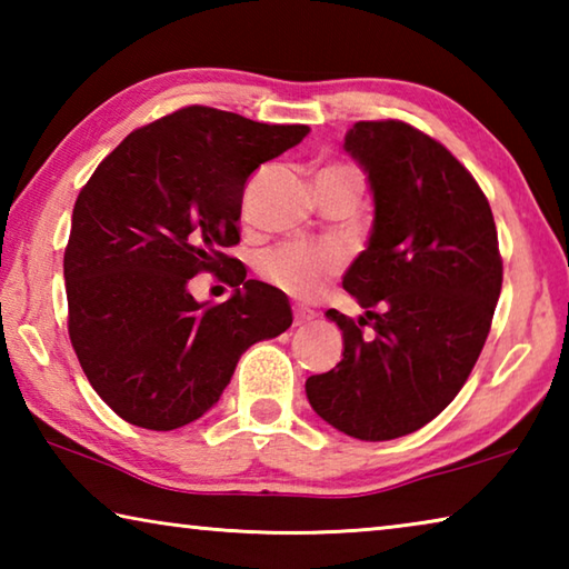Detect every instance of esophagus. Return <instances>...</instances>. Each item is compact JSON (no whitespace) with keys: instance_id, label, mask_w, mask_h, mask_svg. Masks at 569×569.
<instances>
[{"instance_id":"1","label":"esophagus","mask_w":569,"mask_h":569,"mask_svg":"<svg viewBox=\"0 0 569 569\" xmlns=\"http://www.w3.org/2000/svg\"><path fill=\"white\" fill-rule=\"evenodd\" d=\"M316 321V313L313 311H308V308H293V326H308V323H313Z\"/></svg>"}]
</instances>
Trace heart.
Listing matches in <instances>:
<instances>
[{
  "instance_id": "1",
  "label": "heart",
  "mask_w": 569,
  "mask_h": 569,
  "mask_svg": "<svg viewBox=\"0 0 569 569\" xmlns=\"http://www.w3.org/2000/svg\"><path fill=\"white\" fill-rule=\"evenodd\" d=\"M326 170H353L346 166H333ZM341 268L339 250L326 246H303V243H286L278 246L261 256L258 271L263 273L273 286L281 291L308 298L329 281V278Z\"/></svg>"
}]
</instances>
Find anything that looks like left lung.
<instances>
[{"label":"left lung","mask_w":569,"mask_h":569,"mask_svg":"<svg viewBox=\"0 0 569 569\" xmlns=\"http://www.w3.org/2000/svg\"><path fill=\"white\" fill-rule=\"evenodd\" d=\"M343 148L373 192L366 248L343 276L363 316L329 308L343 333L336 369L306 379L313 411L361 441H389L445 411L475 369L502 291L485 192L469 170L407 122H356Z\"/></svg>","instance_id":"obj_1"}]
</instances>
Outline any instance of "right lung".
I'll return each mask as SVG.
<instances>
[{"instance_id": "right-lung-1", "label": "right lung", "mask_w": 569, "mask_h": 569, "mask_svg": "<svg viewBox=\"0 0 569 569\" xmlns=\"http://www.w3.org/2000/svg\"><path fill=\"white\" fill-rule=\"evenodd\" d=\"M308 124H266L190 104L130 132L80 190L64 250L70 341L84 377L134 427L170 431L216 407L250 346L293 321L278 288L246 281L198 305L192 274L236 263L246 180Z\"/></svg>"}]
</instances>
